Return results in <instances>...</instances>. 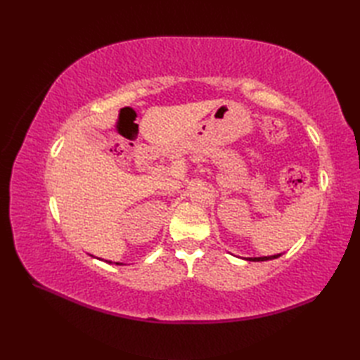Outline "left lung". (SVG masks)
Masks as SVG:
<instances>
[{
    "label": "left lung",
    "instance_id": "1",
    "mask_svg": "<svg viewBox=\"0 0 360 360\" xmlns=\"http://www.w3.org/2000/svg\"><path fill=\"white\" fill-rule=\"evenodd\" d=\"M278 257H281V254H278V255H270V257H250V258H245V259H248V261H267V259H275V258H278Z\"/></svg>",
    "mask_w": 360,
    "mask_h": 360
}]
</instances>
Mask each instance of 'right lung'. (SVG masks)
Returning a JSON list of instances; mask_svg holds the SVG:
<instances>
[{
  "instance_id": "obj_1",
  "label": "right lung",
  "mask_w": 360,
  "mask_h": 360,
  "mask_svg": "<svg viewBox=\"0 0 360 360\" xmlns=\"http://www.w3.org/2000/svg\"><path fill=\"white\" fill-rule=\"evenodd\" d=\"M106 263H110V264H111V263H112V261H106ZM115 264H120V263H115Z\"/></svg>"
}]
</instances>
